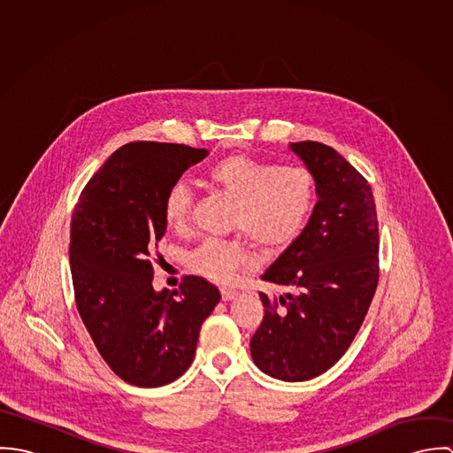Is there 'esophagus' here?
<instances>
[{
    "label": "esophagus",
    "instance_id": "34e87169",
    "mask_svg": "<svg viewBox=\"0 0 453 453\" xmlns=\"http://www.w3.org/2000/svg\"><path fill=\"white\" fill-rule=\"evenodd\" d=\"M237 295H239V293H237L235 289H232V288H221V298H223L225 302L234 300Z\"/></svg>",
    "mask_w": 453,
    "mask_h": 453
}]
</instances>
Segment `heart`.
Returning a JSON list of instances; mask_svg holds the SVG:
<instances>
[{
  "instance_id": "b5f03b06",
  "label": "heart",
  "mask_w": 453,
  "mask_h": 453,
  "mask_svg": "<svg viewBox=\"0 0 453 453\" xmlns=\"http://www.w3.org/2000/svg\"><path fill=\"white\" fill-rule=\"evenodd\" d=\"M205 183L234 198L230 239H205L188 257V266L216 282H230L253 263L248 237L263 250H282L303 230L316 205L318 187L302 165H273L255 157L232 153L205 171ZM194 195L185 183H174L164 198L165 225L183 232L190 223Z\"/></svg>"
}]
</instances>
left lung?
Instances as JSON below:
<instances>
[{
  "label": "left lung",
  "instance_id": "8db88e82",
  "mask_svg": "<svg viewBox=\"0 0 453 453\" xmlns=\"http://www.w3.org/2000/svg\"><path fill=\"white\" fill-rule=\"evenodd\" d=\"M312 173L318 202L302 234L261 275L289 291L259 293L265 316L251 338L259 370L286 382L329 370L357 334L379 284V221L372 187L338 151L289 146Z\"/></svg>",
  "mask_w": 453,
  "mask_h": 453
}]
</instances>
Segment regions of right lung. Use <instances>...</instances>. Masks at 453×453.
<instances>
[{
	"label": "right lung",
	"instance_id": "right-lung-1",
	"mask_svg": "<svg viewBox=\"0 0 453 453\" xmlns=\"http://www.w3.org/2000/svg\"><path fill=\"white\" fill-rule=\"evenodd\" d=\"M207 155L187 144L129 142L74 205L69 265L80 318L108 366L137 388L171 384L188 370L200 326L221 298L196 275L173 293L151 286V253L167 226L165 194Z\"/></svg>",
	"mask_w": 453,
	"mask_h": 453
}]
</instances>
